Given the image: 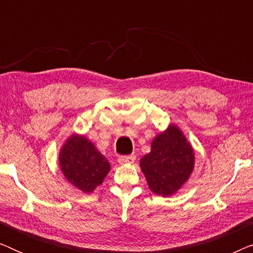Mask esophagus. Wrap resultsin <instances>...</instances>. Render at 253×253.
Masks as SVG:
<instances>
[{
  "mask_svg": "<svg viewBox=\"0 0 253 253\" xmlns=\"http://www.w3.org/2000/svg\"><path fill=\"white\" fill-rule=\"evenodd\" d=\"M136 160L134 155H126V157H120L119 158V164L120 165H126V164H133Z\"/></svg>",
  "mask_w": 253,
  "mask_h": 253,
  "instance_id": "esophagus-1",
  "label": "esophagus"
}]
</instances>
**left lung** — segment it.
I'll return each mask as SVG.
<instances>
[{
	"label": "left lung",
	"mask_w": 253,
	"mask_h": 253,
	"mask_svg": "<svg viewBox=\"0 0 253 253\" xmlns=\"http://www.w3.org/2000/svg\"><path fill=\"white\" fill-rule=\"evenodd\" d=\"M195 167V152L178 126L170 124L140 159V168L155 195H174L188 181Z\"/></svg>",
	"instance_id": "1"
}]
</instances>
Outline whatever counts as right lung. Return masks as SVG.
Wrapping results in <instances>:
<instances>
[{"label":"right lung","instance_id":"1","mask_svg":"<svg viewBox=\"0 0 253 253\" xmlns=\"http://www.w3.org/2000/svg\"><path fill=\"white\" fill-rule=\"evenodd\" d=\"M58 162L64 177L85 193L93 192L102 184L110 170L107 159L94 144L81 134L68 138L60 151Z\"/></svg>","mask_w":253,"mask_h":253}]
</instances>
